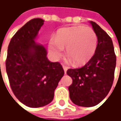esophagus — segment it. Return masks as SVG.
Returning <instances> with one entry per match:
<instances>
[{
  "instance_id": "esophagus-1",
  "label": "esophagus",
  "mask_w": 121,
  "mask_h": 121,
  "mask_svg": "<svg viewBox=\"0 0 121 121\" xmlns=\"http://www.w3.org/2000/svg\"><path fill=\"white\" fill-rule=\"evenodd\" d=\"M63 69H64L65 73H67V69H68V67H67V66H65V65H63Z\"/></svg>"
}]
</instances>
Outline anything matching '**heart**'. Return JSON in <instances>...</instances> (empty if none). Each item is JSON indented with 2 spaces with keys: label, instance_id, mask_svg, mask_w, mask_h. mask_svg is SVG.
I'll list each match as a JSON object with an SVG mask.
<instances>
[{
  "label": "heart",
  "instance_id": "obj_1",
  "mask_svg": "<svg viewBox=\"0 0 121 121\" xmlns=\"http://www.w3.org/2000/svg\"><path fill=\"white\" fill-rule=\"evenodd\" d=\"M98 35L90 27L83 26L62 28L58 31L55 39L48 42V49L55 59L60 58L63 49L66 55L75 66L85 65L94 55L98 46Z\"/></svg>",
  "mask_w": 121,
  "mask_h": 121
}]
</instances>
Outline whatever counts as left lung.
<instances>
[{
    "mask_svg": "<svg viewBox=\"0 0 121 121\" xmlns=\"http://www.w3.org/2000/svg\"><path fill=\"white\" fill-rule=\"evenodd\" d=\"M98 35V46L94 56L81 68L69 69L72 78L69 96L75 104L91 107L108 95L112 86L117 58L111 38L96 23L90 21Z\"/></svg>",
    "mask_w": 121,
    "mask_h": 121,
    "instance_id": "8db88e82",
    "label": "left lung"
}]
</instances>
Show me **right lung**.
Returning <instances> with one entry per match:
<instances>
[{
    "label": "right lung",
    "mask_w": 121,
    "mask_h": 121,
    "mask_svg": "<svg viewBox=\"0 0 121 121\" xmlns=\"http://www.w3.org/2000/svg\"><path fill=\"white\" fill-rule=\"evenodd\" d=\"M44 21L35 18L26 23L13 36L7 50L6 71L12 91L21 103L31 108L52 101L65 73L62 65L49 61L46 50L34 41Z\"/></svg>",
    "instance_id": "add662e5"
}]
</instances>
